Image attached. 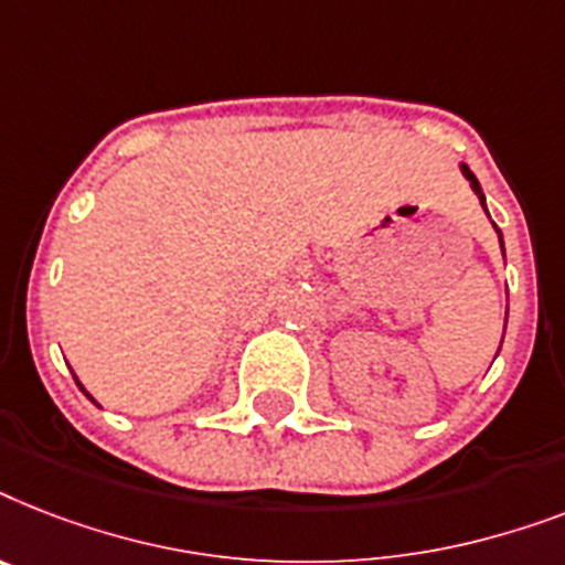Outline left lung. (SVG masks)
I'll return each instance as SVG.
<instances>
[{
	"label": "left lung",
	"instance_id": "1",
	"mask_svg": "<svg viewBox=\"0 0 565 565\" xmlns=\"http://www.w3.org/2000/svg\"><path fill=\"white\" fill-rule=\"evenodd\" d=\"M463 174H467V180H469V183H472V192H476L478 201H481V206H484V192H481V186H478L476 174H472V171H469L467 166H463ZM499 238H502V233H499Z\"/></svg>",
	"mask_w": 565,
	"mask_h": 565
}]
</instances>
